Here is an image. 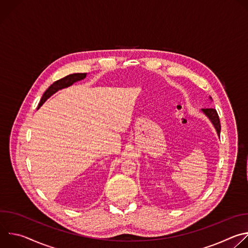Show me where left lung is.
<instances>
[{"label":"left lung","mask_w":248,"mask_h":248,"mask_svg":"<svg viewBox=\"0 0 248 248\" xmlns=\"http://www.w3.org/2000/svg\"><path fill=\"white\" fill-rule=\"evenodd\" d=\"M210 99H211V97H210ZM202 112L208 117V119L211 121V123L213 124L214 127L216 128V131H217L218 135L220 136L221 124H220V119H219L217 111L213 108H209V109H202Z\"/></svg>","instance_id":"left-lung-1"}]
</instances>
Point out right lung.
Segmentation results:
<instances>
[{"mask_svg":"<svg viewBox=\"0 0 248 248\" xmlns=\"http://www.w3.org/2000/svg\"><path fill=\"white\" fill-rule=\"evenodd\" d=\"M86 75L87 74H73V75H69V76H66L65 78H61L57 81H55L46 91L45 93L43 94L41 100H40V103L38 105V108H40L41 106L44 104V102L50 98L53 94H55L57 91L62 89V88H66L70 85H73L75 82L77 81H79V80H82L86 78Z\"/></svg>","mask_w":248,"mask_h":248,"instance_id":"add662e5","label":"right lung"}]
</instances>
